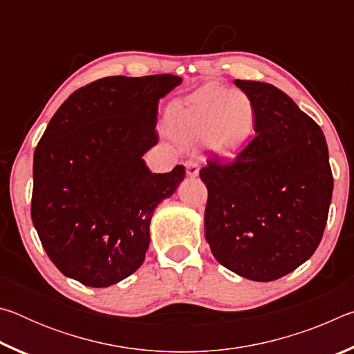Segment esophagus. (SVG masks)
<instances>
[{
    "instance_id": "1",
    "label": "esophagus",
    "mask_w": 354,
    "mask_h": 354,
    "mask_svg": "<svg viewBox=\"0 0 354 354\" xmlns=\"http://www.w3.org/2000/svg\"><path fill=\"white\" fill-rule=\"evenodd\" d=\"M198 162L194 159H190L185 162V173H187V176H196L198 175Z\"/></svg>"
}]
</instances>
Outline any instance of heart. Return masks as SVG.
Returning a JSON list of instances; mask_svg holds the SVG:
<instances>
[{"label": "heart", "mask_w": 354, "mask_h": 354, "mask_svg": "<svg viewBox=\"0 0 354 354\" xmlns=\"http://www.w3.org/2000/svg\"><path fill=\"white\" fill-rule=\"evenodd\" d=\"M256 111L241 91L207 84L170 107L169 123L179 142L192 143L205 137L220 154H232L254 131Z\"/></svg>", "instance_id": "obj_1"}]
</instances>
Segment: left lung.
Wrapping results in <instances>:
<instances>
[{"mask_svg":"<svg viewBox=\"0 0 354 354\" xmlns=\"http://www.w3.org/2000/svg\"><path fill=\"white\" fill-rule=\"evenodd\" d=\"M254 104V137L232 160L200 170L207 187L205 236L227 270L274 281L306 262L333 196L328 145L313 118L272 84L236 80Z\"/></svg>","mask_w":354,"mask_h":354,"instance_id":"1","label":"left lung"}]
</instances>
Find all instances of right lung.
Segmentation results:
<instances>
[{
  "label": "right lung",
  "mask_w": 354,
  "mask_h": 354,
  "mask_svg": "<svg viewBox=\"0 0 354 354\" xmlns=\"http://www.w3.org/2000/svg\"><path fill=\"white\" fill-rule=\"evenodd\" d=\"M181 77L107 76L77 88L34 151L31 218L51 262L84 286L107 287L145 261L149 220L175 194L183 165L151 173L159 100Z\"/></svg>",
  "instance_id": "obj_1"
}]
</instances>
